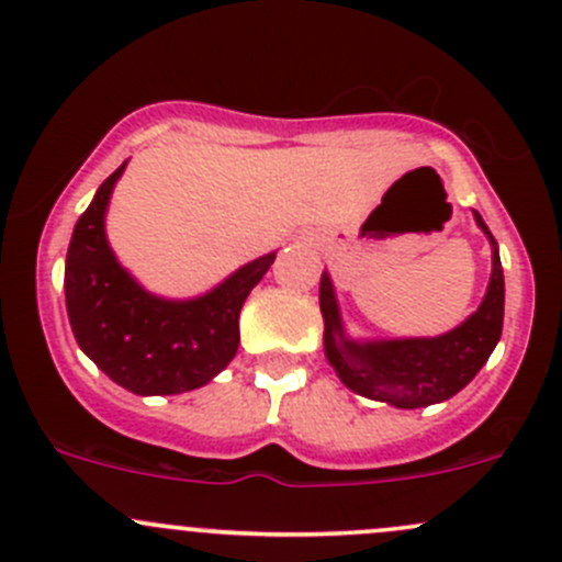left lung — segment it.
Listing matches in <instances>:
<instances>
[{
  "label": "left lung",
  "instance_id": "8db88e82",
  "mask_svg": "<svg viewBox=\"0 0 562 562\" xmlns=\"http://www.w3.org/2000/svg\"><path fill=\"white\" fill-rule=\"evenodd\" d=\"M474 217L493 245V274L480 310L450 334L434 339H350L345 334L328 271H323L321 312L326 323L323 347L328 363L352 393L385 401L398 409H420L452 398L487 363L504 328V269H501L498 241L484 226L480 212H474Z\"/></svg>",
  "mask_w": 562,
  "mask_h": 562
}]
</instances>
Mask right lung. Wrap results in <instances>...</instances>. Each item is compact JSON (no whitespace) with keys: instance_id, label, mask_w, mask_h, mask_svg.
<instances>
[{"instance_id":"1","label":"right lung","mask_w":562,"mask_h":562,"mask_svg":"<svg viewBox=\"0 0 562 562\" xmlns=\"http://www.w3.org/2000/svg\"><path fill=\"white\" fill-rule=\"evenodd\" d=\"M126 161L99 186L72 232L64 269L67 315L80 350L112 382L137 395H175L206 385L239 347V310L277 252L236 269L188 301L153 296L117 263L104 234L112 188Z\"/></svg>"}]
</instances>
